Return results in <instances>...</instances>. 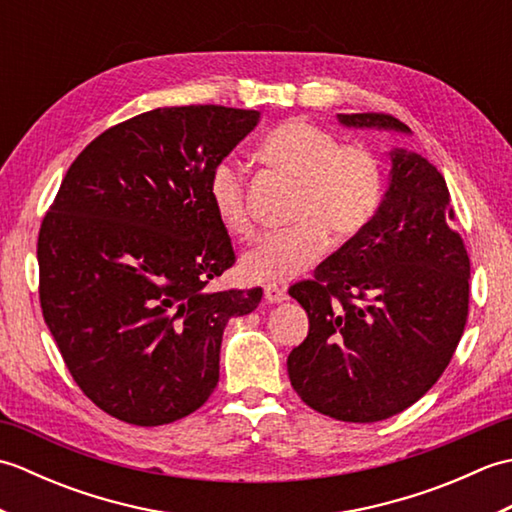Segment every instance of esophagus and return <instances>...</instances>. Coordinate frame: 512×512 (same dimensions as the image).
I'll return each instance as SVG.
<instances>
[{
  "label": "esophagus",
  "mask_w": 512,
  "mask_h": 512,
  "mask_svg": "<svg viewBox=\"0 0 512 512\" xmlns=\"http://www.w3.org/2000/svg\"><path fill=\"white\" fill-rule=\"evenodd\" d=\"M264 299H266L268 303H281V301H286L288 297H286V290L281 288V286L268 284V286L264 288Z\"/></svg>",
  "instance_id": "obj_1"
}]
</instances>
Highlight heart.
I'll return each mask as SVG.
<instances>
[{
    "label": "heart",
    "mask_w": 512,
    "mask_h": 512,
    "mask_svg": "<svg viewBox=\"0 0 512 512\" xmlns=\"http://www.w3.org/2000/svg\"><path fill=\"white\" fill-rule=\"evenodd\" d=\"M255 158L297 182L286 231L270 233L244 253L239 270L255 284H284L312 266L328 246L347 242L372 220L383 198V169L365 147H341L330 132L301 118L277 125L259 140ZM217 220L235 237L253 233L244 173L220 162L209 178Z\"/></svg>",
    "instance_id": "b5f03b06"
}]
</instances>
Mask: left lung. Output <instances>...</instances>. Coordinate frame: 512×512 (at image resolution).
<instances>
[{"label":"left lung","mask_w":512,"mask_h":512,"mask_svg":"<svg viewBox=\"0 0 512 512\" xmlns=\"http://www.w3.org/2000/svg\"><path fill=\"white\" fill-rule=\"evenodd\" d=\"M350 129L411 136L389 114H339ZM383 200L361 233L288 292L308 312L288 376L314 411L378 422L436 385L469 314L471 264L442 173L416 151H387Z\"/></svg>","instance_id":"8db88e82"}]
</instances>
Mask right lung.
Returning a JSON list of instances; mask_svg holds the SVG:
<instances>
[{
  "instance_id": "1",
  "label": "right lung",
  "mask_w": 512,
  "mask_h": 512,
  "mask_svg": "<svg viewBox=\"0 0 512 512\" xmlns=\"http://www.w3.org/2000/svg\"><path fill=\"white\" fill-rule=\"evenodd\" d=\"M259 121L222 105L138 114L81 151L43 217V319L76 385L118 420L158 427L200 409L226 323L262 301V288L206 290L235 262L211 171Z\"/></svg>"
}]
</instances>
